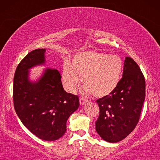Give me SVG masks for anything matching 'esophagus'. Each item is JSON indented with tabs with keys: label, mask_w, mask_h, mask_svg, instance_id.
<instances>
[{
	"label": "esophagus",
	"mask_w": 160,
	"mask_h": 160,
	"mask_svg": "<svg viewBox=\"0 0 160 160\" xmlns=\"http://www.w3.org/2000/svg\"><path fill=\"white\" fill-rule=\"evenodd\" d=\"M79 102H80V105H82V106H84V105H85L87 102V100H84V98H80Z\"/></svg>",
	"instance_id": "obj_1"
}]
</instances>
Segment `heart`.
<instances>
[{
	"label": "heart",
	"instance_id": "1",
	"mask_svg": "<svg viewBox=\"0 0 160 160\" xmlns=\"http://www.w3.org/2000/svg\"><path fill=\"white\" fill-rule=\"evenodd\" d=\"M123 61L119 56L96 51L74 54L71 65L65 62L62 80L68 92L75 93L82 77L84 95L104 98L115 91L121 80Z\"/></svg>",
	"mask_w": 160,
	"mask_h": 160
}]
</instances>
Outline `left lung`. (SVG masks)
I'll list each match as a JSON object with an SVG mask.
<instances>
[{
    "mask_svg": "<svg viewBox=\"0 0 160 160\" xmlns=\"http://www.w3.org/2000/svg\"><path fill=\"white\" fill-rule=\"evenodd\" d=\"M145 78L136 62L126 57L122 78L110 95L98 99L96 132L102 140L117 143L136 127L146 96Z\"/></svg>",
    "mask_w": 160,
    "mask_h": 160,
    "instance_id": "1",
    "label": "left lung"
}]
</instances>
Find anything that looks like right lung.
Here are the masks:
<instances>
[{
    "label": "right lung",
    "mask_w": 160,
    "mask_h": 160,
    "mask_svg": "<svg viewBox=\"0 0 160 160\" xmlns=\"http://www.w3.org/2000/svg\"><path fill=\"white\" fill-rule=\"evenodd\" d=\"M45 55V49H35L18 65L13 100L24 125L40 139L53 141L65 133L68 119L78 108L79 100L64 90L58 70L46 68L36 79L30 78V69L46 65Z\"/></svg>",
    "instance_id": "1"
}]
</instances>
